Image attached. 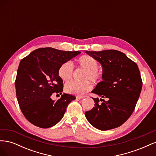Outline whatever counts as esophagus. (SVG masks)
I'll use <instances>...</instances> for the list:
<instances>
[{
  "mask_svg": "<svg viewBox=\"0 0 156 156\" xmlns=\"http://www.w3.org/2000/svg\"><path fill=\"white\" fill-rule=\"evenodd\" d=\"M85 97H86V96H77L76 98H77V99H82V98H85Z\"/></svg>",
  "mask_w": 156,
  "mask_h": 156,
  "instance_id": "34e87169",
  "label": "esophagus"
}]
</instances>
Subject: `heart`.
Listing matches in <instances>:
<instances>
[{"label": "heart", "instance_id": "b5f03b06", "mask_svg": "<svg viewBox=\"0 0 156 156\" xmlns=\"http://www.w3.org/2000/svg\"><path fill=\"white\" fill-rule=\"evenodd\" d=\"M78 66L84 69L83 73L82 79L83 81H71L66 83L65 91L69 94L83 95L92 88V84L88 80L94 83L100 81L101 78V73L98 70V61L89 55H83L76 60ZM73 67L69 61L60 65L58 70V76L63 81H68L72 77Z\"/></svg>", "mask_w": 156, "mask_h": 156}]
</instances>
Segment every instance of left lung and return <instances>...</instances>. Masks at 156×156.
<instances>
[{"instance_id":"1","label":"left lung","mask_w":156,"mask_h":156,"mask_svg":"<svg viewBox=\"0 0 156 156\" xmlns=\"http://www.w3.org/2000/svg\"><path fill=\"white\" fill-rule=\"evenodd\" d=\"M86 53L101 64L103 81L92 91L101 98H92L95 106L85 112V116L90 124L100 130L116 128L130 117L139 100L143 86L139 68L119 51Z\"/></svg>"}]
</instances>
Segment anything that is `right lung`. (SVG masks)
Here are the masks:
<instances>
[{"label": "right lung", "mask_w": 156, "mask_h": 156, "mask_svg": "<svg viewBox=\"0 0 156 156\" xmlns=\"http://www.w3.org/2000/svg\"><path fill=\"white\" fill-rule=\"evenodd\" d=\"M81 52L40 48L23 58L15 81L19 105L26 119L41 128L56 125L62 119L69 103L75 97L64 94L57 101L51 96L62 94L63 81L58 76L60 65Z\"/></svg>", "instance_id": "right-lung-1"}]
</instances>
